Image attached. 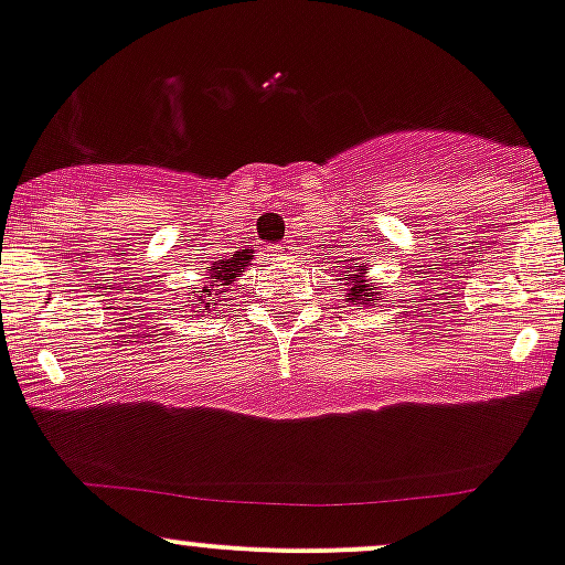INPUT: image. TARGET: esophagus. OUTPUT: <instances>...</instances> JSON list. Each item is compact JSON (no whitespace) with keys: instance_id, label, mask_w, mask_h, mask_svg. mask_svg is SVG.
I'll list each match as a JSON object with an SVG mask.
<instances>
[{"instance_id":"1","label":"esophagus","mask_w":565,"mask_h":565,"mask_svg":"<svg viewBox=\"0 0 565 565\" xmlns=\"http://www.w3.org/2000/svg\"><path fill=\"white\" fill-rule=\"evenodd\" d=\"M290 250V245H285V242H282V245H275V247H271V256H275V258H282L285 256V253H288Z\"/></svg>"}]
</instances>
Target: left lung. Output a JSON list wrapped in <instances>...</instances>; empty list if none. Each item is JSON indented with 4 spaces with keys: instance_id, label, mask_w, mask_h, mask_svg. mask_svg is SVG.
<instances>
[{
    "instance_id": "left-lung-1",
    "label": "left lung",
    "mask_w": 565,
    "mask_h": 565,
    "mask_svg": "<svg viewBox=\"0 0 565 565\" xmlns=\"http://www.w3.org/2000/svg\"><path fill=\"white\" fill-rule=\"evenodd\" d=\"M348 301L355 307H374L380 305L382 299H385V285L380 282H372V277H369V264H358V266H350L348 275Z\"/></svg>"
}]
</instances>
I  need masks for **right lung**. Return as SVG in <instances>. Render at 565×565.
Instances as JSON below:
<instances>
[{"instance_id":"obj_1","label":"right lung","mask_w":565,"mask_h":565,"mask_svg":"<svg viewBox=\"0 0 565 565\" xmlns=\"http://www.w3.org/2000/svg\"><path fill=\"white\" fill-rule=\"evenodd\" d=\"M253 260V250H236L232 258H221V260H212L204 271V285L202 288L191 290L185 294V301H193L191 312H210V309H217V305L223 301V294H228V288L239 280L242 271L250 266ZM204 318V315H202Z\"/></svg>"}]
</instances>
